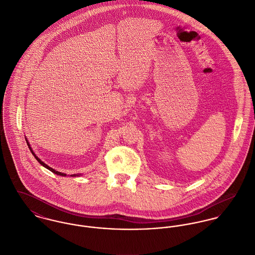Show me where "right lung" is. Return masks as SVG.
I'll list each match as a JSON object with an SVG mask.
<instances>
[{
  "instance_id": "1",
  "label": "right lung",
  "mask_w": 255,
  "mask_h": 255,
  "mask_svg": "<svg viewBox=\"0 0 255 255\" xmlns=\"http://www.w3.org/2000/svg\"><path fill=\"white\" fill-rule=\"evenodd\" d=\"M25 140H26V143H27V145H28V148H29V150L31 151V153L33 154V156L35 157V159H36L37 161L43 166V167H45L46 169H48V170H50L52 173H54V174H56V175H59V176H62V177H66L67 176V174H65V173H61V172H58V171H56V170H54L53 168H51V167H49L47 164H45L44 162H42L38 157L36 156V154L33 152V150H32V148H31V146L29 144V142H28V140H27V138H25ZM82 174H74V175H71V177H79V176H81Z\"/></svg>"
}]
</instances>
